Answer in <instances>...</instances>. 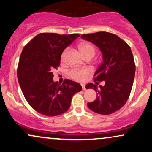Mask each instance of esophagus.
<instances>
[{
	"label": "esophagus",
	"instance_id": "1",
	"mask_svg": "<svg viewBox=\"0 0 152 152\" xmlns=\"http://www.w3.org/2000/svg\"><path fill=\"white\" fill-rule=\"evenodd\" d=\"M81 86H82V89L83 91L86 90V86H85V84H81Z\"/></svg>",
	"mask_w": 152,
	"mask_h": 152
}]
</instances>
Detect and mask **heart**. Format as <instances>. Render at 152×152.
Wrapping results in <instances>:
<instances>
[{
	"mask_svg": "<svg viewBox=\"0 0 152 152\" xmlns=\"http://www.w3.org/2000/svg\"><path fill=\"white\" fill-rule=\"evenodd\" d=\"M79 50H81L83 56L86 57L88 56H94L95 54V48L89 43H81L78 46ZM66 52H64L61 56V60L64 61L65 57ZM91 71L88 68H82V69H74L70 71L71 77L76 81H83L86 79L87 76L90 74Z\"/></svg>",
	"mask_w": 152,
	"mask_h": 152,
	"instance_id": "heart-1",
	"label": "heart"
}]
</instances>
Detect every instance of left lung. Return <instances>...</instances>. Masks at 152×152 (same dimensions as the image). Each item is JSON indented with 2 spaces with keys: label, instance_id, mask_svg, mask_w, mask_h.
<instances>
[{
  "label": "left lung",
  "instance_id": "obj_1",
  "mask_svg": "<svg viewBox=\"0 0 152 152\" xmlns=\"http://www.w3.org/2000/svg\"><path fill=\"white\" fill-rule=\"evenodd\" d=\"M81 38L96 45L102 53V63L94 75V81H104V86L89 83L86 88L96 92L97 98L88 103L94 112L109 115L126 104L135 76V64L131 48L116 35L108 32L83 34Z\"/></svg>",
  "mask_w": 152,
  "mask_h": 152
}]
</instances>
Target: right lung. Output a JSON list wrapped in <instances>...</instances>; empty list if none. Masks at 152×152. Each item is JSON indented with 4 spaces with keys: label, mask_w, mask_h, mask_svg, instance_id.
<instances>
[{
    "label": "right lung",
    "mask_w": 152,
    "mask_h": 152,
    "mask_svg": "<svg viewBox=\"0 0 152 152\" xmlns=\"http://www.w3.org/2000/svg\"><path fill=\"white\" fill-rule=\"evenodd\" d=\"M79 36L42 33L23 49L17 70L19 84L29 105L40 114H64L74 94L82 90L79 83L71 80L66 79L61 85L53 80V70L60 65L63 51Z\"/></svg>",
    "instance_id": "add662e5"
}]
</instances>
